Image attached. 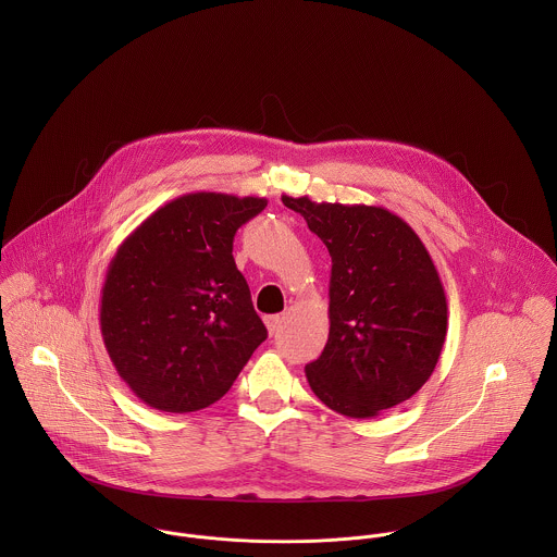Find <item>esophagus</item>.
I'll return each instance as SVG.
<instances>
[{"label": "esophagus", "mask_w": 557, "mask_h": 557, "mask_svg": "<svg viewBox=\"0 0 557 557\" xmlns=\"http://www.w3.org/2000/svg\"><path fill=\"white\" fill-rule=\"evenodd\" d=\"M263 321H265L270 334H276V332H278V327H281V315H268Z\"/></svg>", "instance_id": "1"}]
</instances>
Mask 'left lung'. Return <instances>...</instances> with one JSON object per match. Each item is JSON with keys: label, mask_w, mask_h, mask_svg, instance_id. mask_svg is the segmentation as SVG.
Instances as JSON below:
<instances>
[{"label": "left lung", "mask_w": 557, "mask_h": 557, "mask_svg": "<svg viewBox=\"0 0 557 557\" xmlns=\"http://www.w3.org/2000/svg\"><path fill=\"white\" fill-rule=\"evenodd\" d=\"M325 244L330 334L305 373L323 405L373 418L413 397L435 371L448 305L422 239L397 214L364 203L283 195Z\"/></svg>", "instance_id": "1"}]
</instances>
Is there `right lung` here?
<instances>
[{"label":"right lung","instance_id":"1","mask_svg":"<svg viewBox=\"0 0 557 557\" xmlns=\"http://www.w3.org/2000/svg\"><path fill=\"white\" fill-rule=\"evenodd\" d=\"M263 197L188 193L150 214L113 255L100 332L146 405L188 413L234 386L268 330L234 261V236Z\"/></svg>","mask_w":557,"mask_h":557}]
</instances>
